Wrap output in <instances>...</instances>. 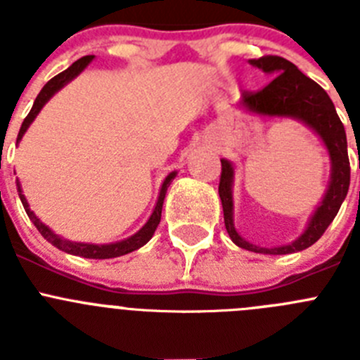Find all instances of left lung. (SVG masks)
I'll return each instance as SVG.
<instances>
[{
    "instance_id": "1",
    "label": "left lung",
    "mask_w": 360,
    "mask_h": 360,
    "mask_svg": "<svg viewBox=\"0 0 360 360\" xmlns=\"http://www.w3.org/2000/svg\"><path fill=\"white\" fill-rule=\"evenodd\" d=\"M249 63L265 73L274 75V79L263 90L254 91V94L245 91L240 103L241 106L257 115L290 117V119L307 124L308 128L314 129L323 139L324 146L328 149L330 160H332V178H330L328 191H326L323 202L311 214L303 234L288 245H281L274 249H263V247L245 241L234 229V219H232L234 169H232L231 162L224 158L218 193L221 198V205H224L225 229H227L231 240L245 250L274 254V256L276 254H292L308 249L323 236L348 195L349 160L346 131L328 94L316 81H311L303 72H299L297 66L279 56H263L259 59H250Z\"/></svg>"
}]
</instances>
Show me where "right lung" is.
Here are the masks:
<instances>
[{"instance_id": "add662e5", "label": "right lung", "mask_w": 360, "mask_h": 360, "mask_svg": "<svg viewBox=\"0 0 360 360\" xmlns=\"http://www.w3.org/2000/svg\"><path fill=\"white\" fill-rule=\"evenodd\" d=\"M91 59H94V56L81 57V59L73 63L70 68H66L65 72H61V73H57L56 77H52L49 82H46V84L43 86V90L39 91V95H37L36 101H34V106H32L30 113H28L27 119L23 120V124H21V129H19V135H18V142L23 139L25 131L28 129V126L32 124V120L36 119L37 113L41 111V108L49 103L50 97H53V94H57V91L61 90L65 84H68L72 79L77 77L79 73H81L86 66L90 65ZM174 176H176V171H173V173H169L167 176H165L164 184H162L160 195H158L157 205H155V211H153V214L149 216L148 224H146L141 231L136 232V234H133V236L126 238V240H122V241H117V243H108V245L75 243V241H68V240H65V238L57 236L52 229L46 227V225H44L43 221H41V219L34 214V211H30V207H28V202H27V198H25L19 182H18V193H19V198H21V203H23L25 211H27L28 218L32 219V224L36 225L37 231L41 232V236H43L46 241H50L53 247H57L59 250H65V252H68V254H73V256L90 257V259H110V257H119V256H124V254L133 252V250H136V249H141L142 245H146L149 240H151L153 234H155V231H157L158 224H160L162 205H164L165 193H167V187H169V184L173 182Z\"/></svg>"}]
</instances>
